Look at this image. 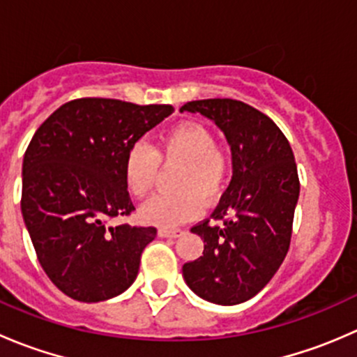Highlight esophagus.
<instances>
[{
  "mask_svg": "<svg viewBox=\"0 0 357 357\" xmlns=\"http://www.w3.org/2000/svg\"><path fill=\"white\" fill-rule=\"evenodd\" d=\"M181 235H183V229H167V228L158 229V236H162V238H178V236Z\"/></svg>",
  "mask_w": 357,
  "mask_h": 357,
  "instance_id": "obj_1",
  "label": "esophagus"
}]
</instances>
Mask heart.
Here are the masks:
<instances>
[{
    "label": "heart",
    "instance_id": "heart-1",
    "mask_svg": "<svg viewBox=\"0 0 357 357\" xmlns=\"http://www.w3.org/2000/svg\"><path fill=\"white\" fill-rule=\"evenodd\" d=\"M162 162H183L178 193H158L139 208L143 222L172 228L195 219L204 211V199L214 204L222 197L231 178V158L215 145V136L200 122H181L160 135L155 150L138 142L124 160V183L138 199L149 195Z\"/></svg>",
    "mask_w": 357,
    "mask_h": 357
}]
</instances>
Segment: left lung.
<instances>
[{"mask_svg": "<svg viewBox=\"0 0 357 357\" xmlns=\"http://www.w3.org/2000/svg\"><path fill=\"white\" fill-rule=\"evenodd\" d=\"M179 112L211 119L231 146L233 178L211 219L193 226L204 255L183 266L186 285L208 302L235 305L264 289L290 247L301 192L289 139L262 112L231 98L188 102Z\"/></svg>", "mask_w": 357, "mask_h": 357, "instance_id": "1", "label": "left lung"}]
</instances>
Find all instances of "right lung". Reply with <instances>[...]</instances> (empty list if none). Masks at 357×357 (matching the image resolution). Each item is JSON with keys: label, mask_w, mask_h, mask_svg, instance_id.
<instances>
[{"label": "right lung", "mask_w": 357, "mask_h": 357, "mask_svg": "<svg viewBox=\"0 0 357 357\" xmlns=\"http://www.w3.org/2000/svg\"><path fill=\"white\" fill-rule=\"evenodd\" d=\"M172 112V105L79 98L32 136L22 164L24 222L41 268L74 301H107L138 276L157 229L109 221L135 211L124 183L129 149Z\"/></svg>", "instance_id": "1"}]
</instances>
